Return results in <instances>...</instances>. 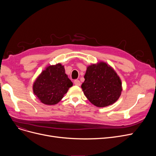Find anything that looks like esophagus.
<instances>
[{
  "label": "esophagus",
  "instance_id": "obj_1",
  "mask_svg": "<svg viewBox=\"0 0 156 156\" xmlns=\"http://www.w3.org/2000/svg\"><path fill=\"white\" fill-rule=\"evenodd\" d=\"M74 84H75L76 86H80L81 85V82L79 80H75V81H74Z\"/></svg>",
  "mask_w": 156,
  "mask_h": 156
}]
</instances>
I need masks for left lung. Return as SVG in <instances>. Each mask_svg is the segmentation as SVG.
I'll return each mask as SVG.
<instances>
[{"mask_svg":"<svg viewBox=\"0 0 156 156\" xmlns=\"http://www.w3.org/2000/svg\"><path fill=\"white\" fill-rule=\"evenodd\" d=\"M85 81L81 85L88 100L98 108H104L116 102L122 90L121 80L109 64L104 61L89 65Z\"/></svg>","mask_w":156,"mask_h":156,"instance_id":"obj_1","label":"left lung"}]
</instances>
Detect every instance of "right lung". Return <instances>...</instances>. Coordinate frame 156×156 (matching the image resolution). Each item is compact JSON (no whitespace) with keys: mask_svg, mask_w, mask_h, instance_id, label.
I'll return each instance as SVG.
<instances>
[{"mask_svg":"<svg viewBox=\"0 0 156 156\" xmlns=\"http://www.w3.org/2000/svg\"><path fill=\"white\" fill-rule=\"evenodd\" d=\"M73 82L61 63L47 66L33 84V92L39 101L48 105L57 104L66 94Z\"/></svg>","mask_w":156,"mask_h":156,"instance_id":"obj_1","label":"right lung"}]
</instances>
